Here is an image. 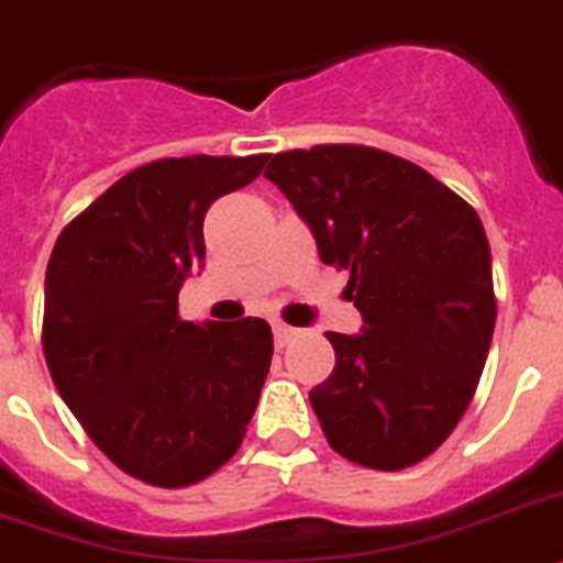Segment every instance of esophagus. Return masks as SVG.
<instances>
[{"label":"esophagus","mask_w":563,"mask_h":563,"mask_svg":"<svg viewBox=\"0 0 563 563\" xmlns=\"http://www.w3.org/2000/svg\"><path fill=\"white\" fill-rule=\"evenodd\" d=\"M295 338L297 329H291V325L286 323H274V343H277V346H286V343H291Z\"/></svg>","instance_id":"esophagus-1"}]
</instances>
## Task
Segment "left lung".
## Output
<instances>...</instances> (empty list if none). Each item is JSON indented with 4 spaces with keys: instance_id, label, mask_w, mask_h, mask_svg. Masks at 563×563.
Wrapping results in <instances>:
<instances>
[{
    "instance_id": "obj_1",
    "label": "left lung",
    "mask_w": 563,
    "mask_h": 563,
    "mask_svg": "<svg viewBox=\"0 0 563 563\" xmlns=\"http://www.w3.org/2000/svg\"><path fill=\"white\" fill-rule=\"evenodd\" d=\"M266 177L349 274L361 334L329 332L334 372L309 391L325 441L369 470L432 455L475 398L493 343V260L478 211L420 165L369 145L274 154Z\"/></svg>"
}]
</instances>
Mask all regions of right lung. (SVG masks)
I'll use <instances>...</instances> for the list:
<instances>
[{
	"instance_id": "obj_1",
	"label": "right lung",
	"mask_w": 563,
	"mask_h": 563,
	"mask_svg": "<svg viewBox=\"0 0 563 563\" xmlns=\"http://www.w3.org/2000/svg\"><path fill=\"white\" fill-rule=\"evenodd\" d=\"M268 154L165 157L120 177L56 238L42 352L99 450L163 489L229 464L266 384L260 318L188 323L179 286L206 260L211 202L260 177Z\"/></svg>"
}]
</instances>
